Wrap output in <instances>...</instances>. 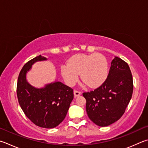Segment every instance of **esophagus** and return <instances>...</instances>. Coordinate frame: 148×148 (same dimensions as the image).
Segmentation results:
<instances>
[{"instance_id":"34e87169","label":"esophagus","mask_w":148,"mask_h":148,"mask_svg":"<svg viewBox=\"0 0 148 148\" xmlns=\"http://www.w3.org/2000/svg\"><path fill=\"white\" fill-rule=\"evenodd\" d=\"M74 94L75 97H76V96H78L81 95V92H80V91H78V90H74Z\"/></svg>"}]
</instances>
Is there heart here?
Instances as JSON below:
<instances>
[{"instance_id": "b5f03b06", "label": "heart", "mask_w": 148, "mask_h": 148, "mask_svg": "<svg viewBox=\"0 0 148 148\" xmlns=\"http://www.w3.org/2000/svg\"><path fill=\"white\" fill-rule=\"evenodd\" d=\"M61 72L69 85L76 84L81 74L82 79L88 87L96 88L106 79L108 64L105 57L98 53L78 54L70 59L69 64L61 66Z\"/></svg>"}]
</instances>
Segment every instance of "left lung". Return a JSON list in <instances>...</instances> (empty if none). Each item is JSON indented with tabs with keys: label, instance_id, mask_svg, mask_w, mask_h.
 Instances as JSON below:
<instances>
[{
	"label": "left lung",
	"instance_id": "obj_1",
	"mask_svg": "<svg viewBox=\"0 0 148 148\" xmlns=\"http://www.w3.org/2000/svg\"><path fill=\"white\" fill-rule=\"evenodd\" d=\"M133 91V77L130 66L122 59L115 57L103 84L95 90L83 93L88 118L101 127L116 122L124 113Z\"/></svg>",
	"mask_w": 148,
	"mask_h": 148
}]
</instances>
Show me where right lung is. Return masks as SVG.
Listing matches in <instances>:
<instances>
[{"mask_svg": "<svg viewBox=\"0 0 148 148\" xmlns=\"http://www.w3.org/2000/svg\"><path fill=\"white\" fill-rule=\"evenodd\" d=\"M40 55L26 63L18 75L17 95L21 109L34 124L51 129L63 122L74 98L73 89L55 81L36 88L26 79V74L37 61H47Z\"/></svg>", "mask_w": 148, "mask_h": 148, "instance_id": "obj_1", "label": "right lung"}]
</instances>
